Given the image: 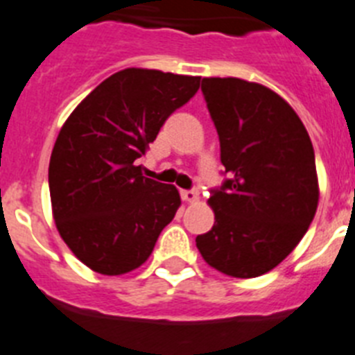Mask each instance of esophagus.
<instances>
[{
    "label": "esophagus",
    "mask_w": 355,
    "mask_h": 355,
    "mask_svg": "<svg viewBox=\"0 0 355 355\" xmlns=\"http://www.w3.org/2000/svg\"><path fill=\"white\" fill-rule=\"evenodd\" d=\"M180 196H182V200H186V202H196V200H198V191H196V189H182Z\"/></svg>",
    "instance_id": "1"
}]
</instances>
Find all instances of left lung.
Listing matches in <instances>:
<instances>
[{
  "label": "left lung",
  "instance_id": "obj_1",
  "mask_svg": "<svg viewBox=\"0 0 355 355\" xmlns=\"http://www.w3.org/2000/svg\"><path fill=\"white\" fill-rule=\"evenodd\" d=\"M202 92L220 137L225 180L211 189L216 221L196 246L225 275L252 279L282 263L313 221V143L297 112L264 85L203 78Z\"/></svg>",
  "mask_w": 355,
  "mask_h": 355
}]
</instances>
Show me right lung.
Segmentation results:
<instances>
[{"instance_id": "1", "label": "right lung", "mask_w": 355, "mask_h": 355, "mask_svg": "<svg viewBox=\"0 0 355 355\" xmlns=\"http://www.w3.org/2000/svg\"><path fill=\"white\" fill-rule=\"evenodd\" d=\"M198 87L200 76L130 67L103 80L64 123L49 196L58 232L91 270L139 268L177 214V187L143 177L135 160Z\"/></svg>"}]
</instances>
